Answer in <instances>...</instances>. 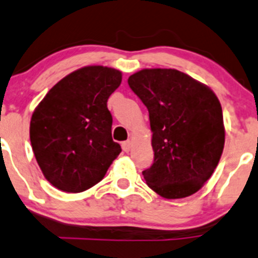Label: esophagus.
<instances>
[{
	"label": "esophagus",
	"instance_id": "34e87169",
	"mask_svg": "<svg viewBox=\"0 0 258 258\" xmlns=\"http://www.w3.org/2000/svg\"><path fill=\"white\" fill-rule=\"evenodd\" d=\"M122 149H123L124 152H128L131 150V141L122 142Z\"/></svg>",
	"mask_w": 258,
	"mask_h": 258
}]
</instances>
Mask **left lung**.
<instances>
[{
    "label": "left lung",
    "instance_id": "8db88e82",
    "mask_svg": "<svg viewBox=\"0 0 258 258\" xmlns=\"http://www.w3.org/2000/svg\"><path fill=\"white\" fill-rule=\"evenodd\" d=\"M128 86L149 109L154 164L142 171L146 184L166 199L197 192L223 152L219 99L176 69H142L130 77Z\"/></svg>",
    "mask_w": 258,
    "mask_h": 258
}]
</instances>
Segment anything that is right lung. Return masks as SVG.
<instances>
[{
  "label": "right lung",
  "instance_id": "right-lung-1",
  "mask_svg": "<svg viewBox=\"0 0 258 258\" xmlns=\"http://www.w3.org/2000/svg\"><path fill=\"white\" fill-rule=\"evenodd\" d=\"M122 82L117 69L91 66L57 82L35 108L30 141L47 181L81 192L101 181L122 151L112 140L109 96Z\"/></svg>",
  "mask_w": 258,
  "mask_h": 258
}]
</instances>
